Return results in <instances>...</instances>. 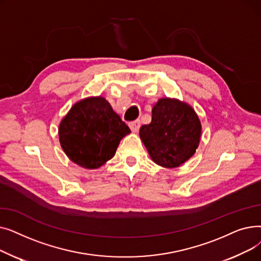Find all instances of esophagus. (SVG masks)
Segmentation results:
<instances>
[{
    "label": "esophagus",
    "mask_w": 261,
    "mask_h": 261,
    "mask_svg": "<svg viewBox=\"0 0 261 261\" xmlns=\"http://www.w3.org/2000/svg\"><path fill=\"white\" fill-rule=\"evenodd\" d=\"M129 127L132 130V132H138L141 127V121L140 120H134L129 122Z\"/></svg>",
    "instance_id": "34e87169"
}]
</instances>
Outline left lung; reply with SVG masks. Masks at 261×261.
<instances>
[{
  "instance_id": "obj_1",
  "label": "left lung",
  "mask_w": 261,
  "mask_h": 261,
  "mask_svg": "<svg viewBox=\"0 0 261 261\" xmlns=\"http://www.w3.org/2000/svg\"><path fill=\"white\" fill-rule=\"evenodd\" d=\"M202 126L195 109L176 98L163 97L152 108L149 125L140 138L151 160L164 168H176L196 153Z\"/></svg>"
}]
</instances>
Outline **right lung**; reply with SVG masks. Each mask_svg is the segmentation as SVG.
Wrapping results in <instances>:
<instances>
[{"label": "right lung", "mask_w": 261, "mask_h": 261, "mask_svg": "<svg viewBox=\"0 0 261 261\" xmlns=\"http://www.w3.org/2000/svg\"><path fill=\"white\" fill-rule=\"evenodd\" d=\"M130 132L102 96H91L74 103L58 129L66 156L86 169H97L111 160L121 139Z\"/></svg>", "instance_id": "1"}]
</instances>
